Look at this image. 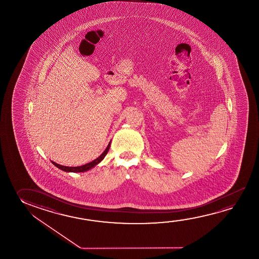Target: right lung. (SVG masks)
I'll use <instances>...</instances> for the list:
<instances>
[{"label": "right lung", "mask_w": 259, "mask_h": 259, "mask_svg": "<svg viewBox=\"0 0 259 259\" xmlns=\"http://www.w3.org/2000/svg\"><path fill=\"white\" fill-rule=\"evenodd\" d=\"M110 144L111 142H109V144L107 145L106 150L104 151V153H103L100 156L98 157L96 160H94V161H91V162L87 163L85 165L76 166V167H68V166L60 165V164H58V163H56L54 161H51V162H52L56 167H58L59 169L64 170V171H68V172H84V171L90 170L91 168H93V167H95L97 164H98L100 161H102L103 159L106 156V153L108 152V150L110 148Z\"/></svg>", "instance_id": "right-lung-1"}]
</instances>
